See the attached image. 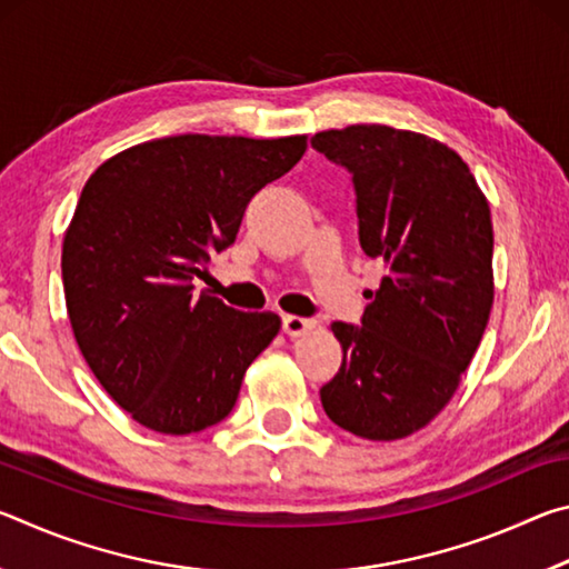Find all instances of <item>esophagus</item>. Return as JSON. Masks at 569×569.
Here are the masks:
<instances>
[{
  "mask_svg": "<svg viewBox=\"0 0 569 569\" xmlns=\"http://www.w3.org/2000/svg\"><path fill=\"white\" fill-rule=\"evenodd\" d=\"M316 326L313 319H303V316H283V331L296 339V336H303Z\"/></svg>",
  "mask_w": 569,
  "mask_h": 569,
  "instance_id": "obj_1",
  "label": "esophagus"
}]
</instances>
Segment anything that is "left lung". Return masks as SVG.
Masks as SVG:
<instances>
[{"label":"left lung","instance_id":"8db88e82","mask_svg":"<svg viewBox=\"0 0 569 569\" xmlns=\"http://www.w3.org/2000/svg\"><path fill=\"white\" fill-rule=\"evenodd\" d=\"M353 176L359 240L383 263L361 326L331 323L343 349L321 389L333 423L371 441L427 427L459 389L495 303V230L459 152L389 124L316 132Z\"/></svg>","mask_w":569,"mask_h":569}]
</instances>
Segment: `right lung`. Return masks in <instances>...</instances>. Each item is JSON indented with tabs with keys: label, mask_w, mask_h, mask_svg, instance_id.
Here are the masks:
<instances>
[{
	"label": "right lung",
	"mask_w": 569,
	"mask_h": 569,
	"mask_svg": "<svg viewBox=\"0 0 569 569\" xmlns=\"http://www.w3.org/2000/svg\"><path fill=\"white\" fill-rule=\"evenodd\" d=\"M303 152L306 134H172L84 182L62 240L67 316L94 379L142 427L182 437L226 419L281 331L276 313L236 311L192 281Z\"/></svg>",
	"instance_id": "1"
}]
</instances>
